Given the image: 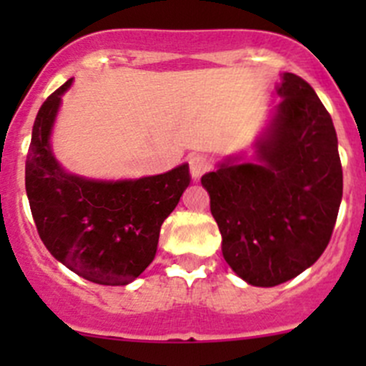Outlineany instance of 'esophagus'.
<instances>
[{"label":"esophagus","mask_w":366,"mask_h":366,"mask_svg":"<svg viewBox=\"0 0 366 366\" xmlns=\"http://www.w3.org/2000/svg\"><path fill=\"white\" fill-rule=\"evenodd\" d=\"M187 162H189V172H191V177H193V180L200 179L207 169L210 168V162L204 154H193V156H189Z\"/></svg>","instance_id":"1"}]
</instances>
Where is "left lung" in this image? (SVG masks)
I'll list each match as a JSON object with an SVG mask.
<instances>
[{
	"mask_svg": "<svg viewBox=\"0 0 366 366\" xmlns=\"http://www.w3.org/2000/svg\"><path fill=\"white\" fill-rule=\"evenodd\" d=\"M276 94L254 161L230 156L202 177L224 260L253 287L289 282L319 260L343 191L337 131L315 90L283 72Z\"/></svg>",
	"mask_w": 366,
	"mask_h": 366,
	"instance_id": "1",
	"label": "left lung"
}]
</instances>
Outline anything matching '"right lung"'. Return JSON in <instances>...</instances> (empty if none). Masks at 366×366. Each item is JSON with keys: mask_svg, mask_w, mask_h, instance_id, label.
Masks as SVG:
<instances>
[{"mask_svg": "<svg viewBox=\"0 0 366 366\" xmlns=\"http://www.w3.org/2000/svg\"><path fill=\"white\" fill-rule=\"evenodd\" d=\"M61 84L40 106L26 157V194L44 246L81 278L127 285L150 265L161 224L189 186V166L161 175L101 180L69 173L51 147Z\"/></svg>", "mask_w": 366, "mask_h": 366, "instance_id": "add662e5", "label": "right lung"}]
</instances>
